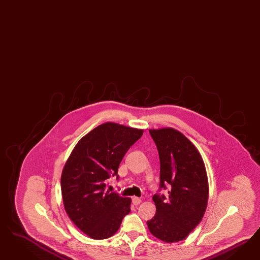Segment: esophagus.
Segmentation results:
<instances>
[{"label": "esophagus", "instance_id": "34e87169", "mask_svg": "<svg viewBox=\"0 0 260 260\" xmlns=\"http://www.w3.org/2000/svg\"><path fill=\"white\" fill-rule=\"evenodd\" d=\"M141 201V198H139V197H133V203H134V205L140 204Z\"/></svg>", "mask_w": 260, "mask_h": 260}]
</instances>
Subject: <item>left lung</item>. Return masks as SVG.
I'll return each mask as SVG.
<instances>
[{"label": "left lung", "mask_w": 260, "mask_h": 260, "mask_svg": "<svg viewBox=\"0 0 260 260\" xmlns=\"http://www.w3.org/2000/svg\"><path fill=\"white\" fill-rule=\"evenodd\" d=\"M160 159V189L170 185L168 197L154 194L155 215L147 222L150 234L173 243L185 239L204 215L209 182L197 147L173 127L149 129Z\"/></svg>", "instance_id": "1"}]
</instances>
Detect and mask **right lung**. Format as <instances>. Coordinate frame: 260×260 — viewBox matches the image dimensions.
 Here are the masks:
<instances>
[{"label": "right lung", "instance_id": "obj_1", "mask_svg": "<svg viewBox=\"0 0 260 260\" xmlns=\"http://www.w3.org/2000/svg\"><path fill=\"white\" fill-rule=\"evenodd\" d=\"M143 133L104 123L79 140L64 164L61 190L66 213L92 239L113 236L131 212L132 199L106 190V182L110 175H117L124 155Z\"/></svg>", "mask_w": 260, "mask_h": 260}]
</instances>
